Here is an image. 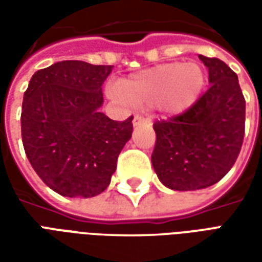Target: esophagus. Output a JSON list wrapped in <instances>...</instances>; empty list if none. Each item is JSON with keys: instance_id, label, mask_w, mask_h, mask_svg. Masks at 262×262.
<instances>
[{"instance_id": "esophagus-1", "label": "esophagus", "mask_w": 262, "mask_h": 262, "mask_svg": "<svg viewBox=\"0 0 262 262\" xmlns=\"http://www.w3.org/2000/svg\"><path fill=\"white\" fill-rule=\"evenodd\" d=\"M147 122L148 119H146V118H142V116H135V119H133V126L137 127V126L144 125V123H147Z\"/></svg>"}]
</instances>
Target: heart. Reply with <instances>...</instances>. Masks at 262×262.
I'll return each instance as SVG.
<instances>
[{
  "label": "heart",
  "instance_id": "b5f03b06",
  "mask_svg": "<svg viewBox=\"0 0 262 262\" xmlns=\"http://www.w3.org/2000/svg\"><path fill=\"white\" fill-rule=\"evenodd\" d=\"M205 86V71L193 61L165 63L143 70L111 88L109 95L137 108L157 105L164 114L180 115L196 102Z\"/></svg>",
  "mask_w": 262,
  "mask_h": 262
}]
</instances>
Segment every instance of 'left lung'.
<instances>
[{
    "label": "left lung",
    "instance_id": "1",
    "mask_svg": "<svg viewBox=\"0 0 262 262\" xmlns=\"http://www.w3.org/2000/svg\"><path fill=\"white\" fill-rule=\"evenodd\" d=\"M208 67L209 90L187 112L156 122L151 164L163 185L196 191L230 171L242 150L246 101L237 74L219 59L199 54Z\"/></svg>",
    "mask_w": 262,
    "mask_h": 262
}]
</instances>
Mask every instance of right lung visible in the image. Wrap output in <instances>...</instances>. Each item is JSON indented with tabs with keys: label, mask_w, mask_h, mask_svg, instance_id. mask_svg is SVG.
Masks as SVG:
<instances>
[{
	"label": "right lung",
	"mask_w": 262,
	"mask_h": 262,
	"mask_svg": "<svg viewBox=\"0 0 262 262\" xmlns=\"http://www.w3.org/2000/svg\"><path fill=\"white\" fill-rule=\"evenodd\" d=\"M112 66L66 60L32 75L24 94L20 129L26 157L46 185L69 198L103 192L118 156L132 137L129 118L102 114V85Z\"/></svg>",
	"instance_id": "add662e5"
}]
</instances>
